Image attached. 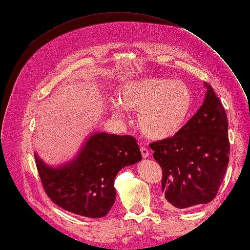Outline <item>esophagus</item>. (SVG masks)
Instances as JSON below:
<instances>
[{
	"mask_svg": "<svg viewBox=\"0 0 250 250\" xmlns=\"http://www.w3.org/2000/svg\"><path fill=\"white\" fill-rule=\"evenodd\" d=\"M141 153H142V156L144 158H147L149 156V151L146 147H143V146L141 147Z\"/></svg>",
	"mask_w": 250,
	"mask_h": 250,
	"instance_id": "1",
	"label": "esophagus"
}]
</instances>
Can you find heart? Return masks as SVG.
Masks as SVG:
<instances>
[{"label": "heart", "mask_w": 250, "mask_h": 250, "mask_svg": "<svg viewBox=\"0 0 250 250\" xmlns=\"http://www.w3.org/2000/svg\"><path fill=\"white\" fill-rule=\"evenodd\" d=\"M194 95L186 82L165 77L128 81L119 90L111 111L124 118L127 109L139 112L138 124L146 138L170 139L179 133L190 118Z\"/></svg>", "instance_id": "b5f03b06"}]
</instances>
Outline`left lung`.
Listing matches in <instances>:
<instances>
[{
  "label": "left lung",
  "mask_w": 250,
  "mask_h": 250,
  "mask_svg": "<svg viewBox=\"0 0 250 250\" xmlns=\"http://www.w3.org/2000/svg\"><path fill=\"white\" fill-rule=\"evenodd\" d=\"M198 111L174 137L150 144L163 170L165 199L177 208L213 200L229 162V122L213 87Z\"/></svg>",
  "instance_id": "obj_1"
}]
</instances>
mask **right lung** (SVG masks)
Returning a JSON list of instances; mask_svg holds the SVG:
<instances>
[{
	"instance_id": "obj_1",
	"label": "right lung",
	"mask_w": 250,
	"mask_h": 250,
	"mask_svg": "<svg viewBox=\"0 0 250 250\" xmlns=\"http://www.w3.org/2000/svg\"><path fill=\"white\" fill-rule=\"evenodd\" d=\"M37 171L49 198L63 209L88 218L106 216L116 200L117 174L137 164L142 154L131 135L96 132L73 160L59 167L34 154Z\"/></svg>"
}]
</instances>
